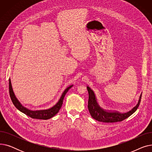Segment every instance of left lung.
Returning <instances> with one entry per match:
<instances>
[{"label": "left lung", "instance_id": "1", "mask_svg": "<svg viewBox=\"0 0 152 152\" xmlns=\"http://www.w3.org/2000/svg\"><path fill=\"white\" fill-rule=\"evenodd\" d=\"M87 91L89 92V100H88V109L91 116L100 122L103 123H116L122 121L124 119L129 117L132 115L138 108L141 101L142 94L137 104L132 110L126 113H119L118 111H106L101 108L95 99L94 92L89 87H87Z\"/></svg>", "mask_w": 152, "mask_h": 152}]
</instances>
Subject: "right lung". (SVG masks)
<instances>
[{
	"mask_svg": "<svg viewBox=\"0 0 152 152\" xmlns=\"http://www.w3.org/2000/svg\"><path fill=\"white\" fill-rule=\"evenodd\" d=\"M73 86V85H71L69 86L65 90V91L63 92L61 96L58 100V102L56 103V104L52 107V108L47 109V110H37V111H31L26 108L23 107L21 103L18 102L17 99L16 98L15 95L13 93V89H12V87L11 84V81L10 79H9V93H10V96L11 98V100L13 103V105L15 107L17 108L18 110H19L21 112L23 113H25L27 116L33 118V119H48L52 118L56 114H57L60 109L61 107V105L63 104V101L64 99V97H65V95H66V92L68 91V90L71 88V87Z\"/></svg>",
	"mask_w": 152,
	"mask_h": 152,
	"instance_id": "add662e5",
	"label": "right lung"
}]
</instances>
